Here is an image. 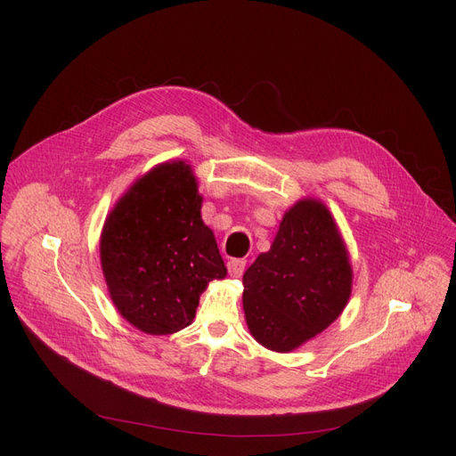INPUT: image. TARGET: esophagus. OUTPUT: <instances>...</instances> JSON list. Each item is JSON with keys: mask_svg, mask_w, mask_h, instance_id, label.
<instances>
[{"mask_svg": "<svg viewBox=\"0 0 456 456\" xmlns=\"http://www.w3.org/2000/svg\"><path fill=\"white\" fill-rule=\"evenodd\" d=\"M227 270L232 277H240L246 270V260L244 258H231L227 262Z\"/></svg>", "mask_w": 456, "mask_h": 456, "instance_id": "obj_1", "label": "esophagus"}]
</instances>
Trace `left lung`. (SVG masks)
<instances>
[{
  "mask_svg": "<svg viewBox=\"0 0 456 456\" xmlns=\"http://www.w3.org/2000/svg\"><path fill=\"white\" fill-rule=\"evenodd\" d=\"M242 282L248 327L268 349L292 351L337 320L351 296V265L325 205L305 200L286 212Z\"/></svg>",
  "mask_w": 456,
  "mask_h": 456,
  "instance_id": "1",
  "label": "left lung"
}]
</instances>
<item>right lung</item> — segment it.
Returning <instances> with one entry per match:
<instances>
[{"mask_svg": "<svg viewBox=\"0 0 456 456\" xmlns=\"http://www.w3.org/2000/svg\"><path fill=\"white\" fill-rule=\"evenodd\" d=\"M200 208L190 166L164 162L127 190L103 225L102 268L112 303L143 332L188 327L207 284L227 275Z\"/></svg>", "mask_w": 456, "mask_h": 456, "instance_id": "obj_1", "label": "right lung"}]
</instances>
